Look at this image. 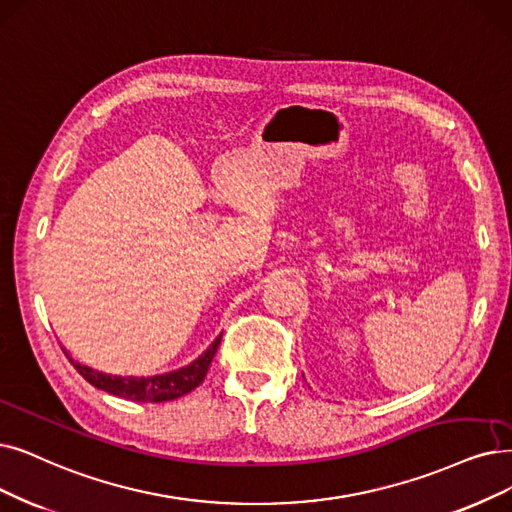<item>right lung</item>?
Returning a JSON list of instances; mask_svg holds the SVG:
<instances>
[{"label": "right lung", "instance_id": "right-lung-1", "mask_svg": "<svg viewBox=\"0 0 512 512\" xmlns=\"http://www.w3.org/2000/svg\"><path fill=\"white\" fill-rule=\"evenodd\" d=\"M222 334L210 344V349L199 355L193 363L180 367V370L168 372V374H159V376H147V378H124V376H111V374H102L98 370H92L88 365H81L79 361L71 359L69 353L65 351L67 359L75 370L84 376L92 386L100 388V391H107L115 397L128 399V401H140V403H163V401H172L178 397H185L191 393L193 388H197L203 378H206L210 363L218 351Z\"/></svg>", "mask_w": 512, "mask_h": 512}]
</instances>
